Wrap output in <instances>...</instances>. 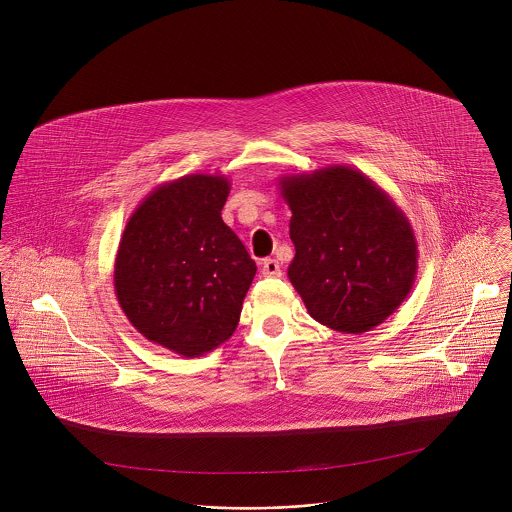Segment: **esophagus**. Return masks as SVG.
Returning <instances> with one entry per match:
<instances>
[{
	"instance_id": "esophagus-1",
	"label": "esophagus",
	"mask_w": 512,
	"mask_h": 512,
	"mask_svg": "<svg viewBox=\"0 0 512 512\" xmlns=\"http://www.w3.org/2000/svg\"><path fill=\"white\" fill-rule=\"evenodd\" d=\"M262 274L266 278H280L282 276V268H280V262L274 260V258H266L262 262Z\"/></svg>"
}]
</instances>
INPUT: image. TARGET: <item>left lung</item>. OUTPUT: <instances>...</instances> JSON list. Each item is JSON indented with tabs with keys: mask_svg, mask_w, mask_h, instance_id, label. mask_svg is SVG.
<instances>
[{
	"mask_svg": "<svg viewBox=\"0 0 512 512\" xmlns=\"http://www.w3.org/2000/svg\"><path fill=\"white\" fill-rule=\"evenodd\" d=\"M280 193L292 211L288 278L307 313L353 335L386 321L418 272L416 236L402 209L347 165L284 175Z\"/></svg>",
	"mask_w": 512,
	"mask_h": 512,
	"instance_id": "1",
	"label": "left lung"
}]
</instances>
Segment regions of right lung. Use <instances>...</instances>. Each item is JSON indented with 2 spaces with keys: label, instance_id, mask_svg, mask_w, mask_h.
I'll return each mask as SVG.
<instances>
[{
  "label": "right lung",
  "instance_id": "obj_1",
  "mask_svg": "<svg viewBox=\"0 0 512 512\" xmlns=\"http://www.w3.org/2000/svg\"><path fill=\"white\" fill-rule=\"evenodd\" d=\"M224 175L161 183L128 220L114 262V290L147 341L193 359L228 341L256 264L220 211Z\"/></svg>",
  "mask_w": 512,
  "mask_h": 512
}]
</instances>
